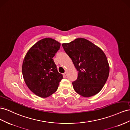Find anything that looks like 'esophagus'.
<instances>
[{
  "label": "esophagus",
  "instance_id": "34e87169",
  "mask_svg": "<svg viewBox=\"0 0 130 130\" xmlns=\"http://www.w3.org/2000/svg\"><path fill=\"white\" fill-rule=\"evenodd\" d=\"M63 76H64V77H66L67 76V72H65L64 73H63Z\"/></svg>",
  "mask_w": 130,
  "mask_h": 130
}]
</instances>
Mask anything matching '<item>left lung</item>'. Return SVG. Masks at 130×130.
Wrapping results in <instances>:
<instances>
[{
	"label": "left lung",
	"instance_id": "left-lung-1",
	"mask_svg": "<svg viewBox=\"0 0 130 130\" xmlns=\"http://www.w3.org/2000/svg\"><path fill=\"white\" fill-rule=\"evenodd\" d=\"M62 46L78 72L72 82L74 90L85 98L97 94L108 79L109 66L105 54L99 47L83 38Z\"/></svg>",
	"mask_w": 130,
	"mask_h": 130
}]
</instances>
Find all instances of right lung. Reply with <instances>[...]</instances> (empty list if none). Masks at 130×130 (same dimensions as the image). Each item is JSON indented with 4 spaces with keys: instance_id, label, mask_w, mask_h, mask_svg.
Listing matches in <instances>:
<instances>
[{
    "instance_id": "1",
    "label": "right lung",
    "mask_w": 130,
    "mask_h": 130,
    "mask_svg": "<svg viewBox=\"0 0 130 130\" xmlns=\"http://www.w3.org/2000/svg\"><path fill=\"white\" fill-rule=\"evenodd\" d=\"M60 43L53 39L39 41L29 50L22 65V74L27 87L33 93L45 98L57 91L63 78L53 58Z\"/></svg>"
}]
</instances>
